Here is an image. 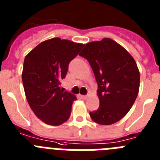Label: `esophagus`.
Here are the masks:
<instances>
[{
  "instance_id": "34e87169",
  "label": "esophagus",
  "mask_w": 160,
  "mask_h": 160,
  "mask_svg": "<svg viewBox=\"0 0 160 160\" xmlns=\"http://www.w3.org/2000/svg\"><path fill=\"white\" fill-rule=\"evenodd\" d=\"M81 98H82V99H87V95H81Z\"/></svg>"
}]
</instances>
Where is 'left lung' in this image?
<instances>
[{
  "label": "left lung",
  "mask_w": 160,
  "mask_h": 160,
  "mask_svg": "<svg viewBox=\"0 0 160 160\" xmlns=\"http://www.w3.org/2000/svg\"><path fill=\"white\" fill-rule=\"evenodd\" d=\"M79 55L89 62L98 83L99 107L90 112V118L101 125L118 122L138 94L140 75L135 61L110 38L87 43Z\"/></svg>",
  "instance_id": "8db88e82"
}]
</instances>
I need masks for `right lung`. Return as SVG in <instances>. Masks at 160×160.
Listing matches in <instances>:
<instances>
[{
  "mask_svg": "<svg viewBox=\"0 0 160 160\" xmlns=\"http://www.w3.org/2000/svg\"><path fill=\"white\" fill-rule=\"evenodd\" d=\"M84 45L60 38L45 41L25 57L22 82L32 111L42 122L58 126L67 121L76 97L61 88L70 62Z\"/></svg>",
  "mask_w": 160,
  "mask_h": 160,
  "instance_id": "1",
  "label": "right lung"
}]
</instances>
